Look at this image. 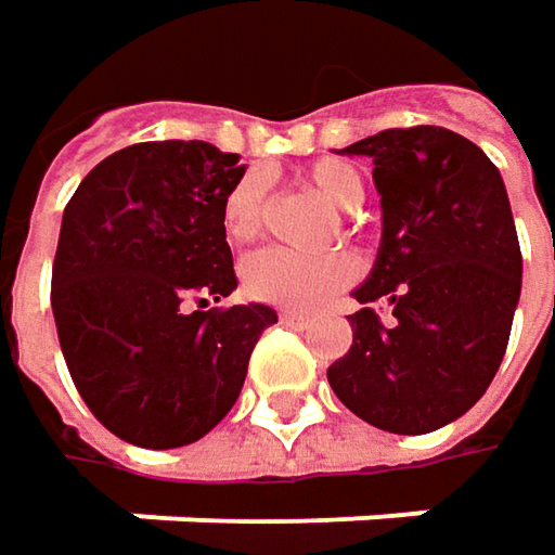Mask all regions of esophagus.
Wrapping results in <instances>:
<instances>
[{"label": "esophagus", "instance_id": "esophagus-1", "mask_svg": "<svg viewBox=\"0 0 555 555\" xmlns=\"http://www.w3.org/2000/svg\"><path fill=\"white\" fill-rule=\"evenodd\" d=\"M278 315H281V322H284V325H299V328H302V325H309V315H306V312H299V309H281Z\"/></svg>", "mask_w": 555, "mask_h": 555}]
</instances>
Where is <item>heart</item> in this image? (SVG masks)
<instances>
[{"mask_svg":"<svg viewBox=\"0 0 555 555\" xmlns=\"http://www.w3.org/2000/svg\"><path fill=\"white\" fill-rule=\"evenodd\" d=\"M306 179L340 211H357L363 205L366 185L360 173L337 157H322L309 164ZM223 233L230 243L246 246L261 233L264 223V182L261 177L240 179L220 208ZM360 264L350 253L299 256L287 249H261L243 261V287L249 297L287 309H312L357 278Z\"/></svg>","mask_w":555,"mask_h":555,"instance_id":"1","label":"heart"}]
</instances>
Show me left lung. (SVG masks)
<instances>
[{"mask_svg": "<svg viewBox=\"0 0 555 555\" xmlns=\"http://www.w3.org/2000/svg\"><path fill=\"white\" fill-rule=\"evenodd\" d=\"M344 154L376 164L382 246L328 382L378 429L433 433L483 398L505 357L521 297L505 182L474 141L439 126L385 129ZM378 298L392 302L391 326L369 309Z\"/></svg>", "mask_w": 555, "mask_h": 555, "instance_id": "1", "label": "left lung"}]
</instances>
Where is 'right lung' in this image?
<instances>
[{
    "label": "right lung",
    "instance_id": "obj_1",
    "mask_svg": "<svg viewBox=\"0 0 555 555\" xmlns=\"http://www.w3.org/2000/svg\"><path fill=\"white\" fill-rule=\"evenodd\" d=\"M240 154L208 141L129 144L81 179L53 258V315L72 382L141 449H179L236 404L271 306L195 309L236 287L223 198Z\"/></svg>",
    "mask_w": 555,
    "mask_h": 555
}]
</instances>
